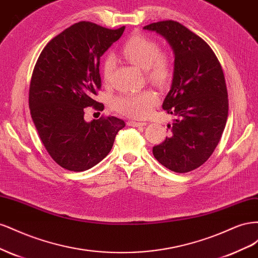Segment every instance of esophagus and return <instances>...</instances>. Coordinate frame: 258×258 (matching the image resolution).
Returning <instances> with one entry per match:
<instances>
[{
  "label": "esophagus",
  "mask_w": 258,
  "mask_h": 258,
  "mask_svg": "<svg viewBox=\"0 0 258 258\" xmlns=\"http://www.w3.org/2000/svg\"><path fill=\"white\" fill-rule=\"evenodd\" d=\"M127 124L130 127H141V126H145L146 122H138V121H134V120H129V121H127Z\"/></svg>",
  "instance_id": "esophagus-1"
}]
</instances>
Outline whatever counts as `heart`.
<instances>
[{"mask_svg": "<svg viewBox=\"0 0 258 258\" xmlns=\"http://www.w3.org/2000/svg\"><path fill=\"white\" fill-rule=\"evenodd\" d=\"M123 57L131 63L145 71L147 79L159 86H167L173 79V60L167 52L160 51L159 44L144 35H134L122 45ZM115 58L111 53L106 54L102 62V76L104 81L111 80L115 70ZM159 97L154 90L141 92H124L113 100V108L122 115L134 118H144Z\"/></svg>", "mask_w": 258, "mask_h": 258, "instance_id": "b5f03b06", "label": "heart"}]
</instances>
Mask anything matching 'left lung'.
I'll return each mask as SVG.
<instances>
[{
    "label": "left lung",
    "mask_w": 258,
    "mask_h": 258,
    "mask_svg": "<svg viewBox=\"0 0 258 258\" xmlns=\"http://www.w3.org/2000/svg\"><path fill=\"white\" fill-rule=\"evenodd\" d=\"M143 29L162 35L174 52L172 85L162 108L176 119L168 124L170 136L153 147L154 157L174 172H189L213 154L227 121L223 69L212 48L179 22L158 21Z\"/></svg>",
    "instance_id": "1"
}]
</instances>
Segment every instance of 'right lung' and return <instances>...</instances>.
Listing matches in <instances>:
<instances>
[{
  "mask_svg": "<svg viewBox=\"0 0 258 258\" xmlns=\"http://www.w3.org/2000/svg\"><path fill=\"white\" fill-rule=\"evenodd\" d=\"M123 31L80 21L54 36L36 61L29 90L31 117L46 151L67 170L96 166L126 124L114 116L84 119L86 107L103 111V103L93 100L101 88L100 58Z\"/></svg>",
  "mask_w": 258,
  "mask_h": 258,
  "instance_id": "right-lung-1",
  "label": "right lung"
}]
</instances>
